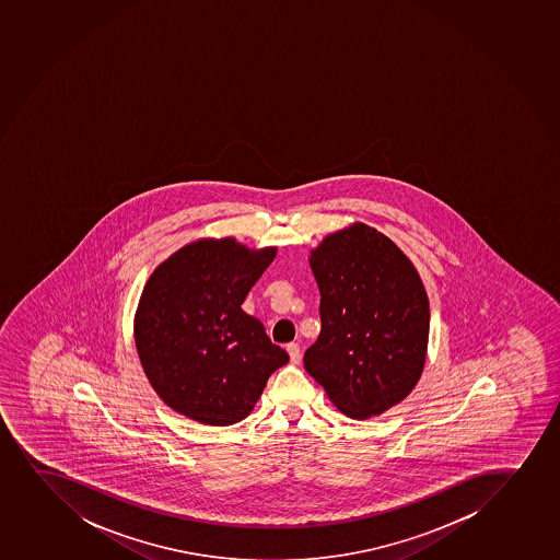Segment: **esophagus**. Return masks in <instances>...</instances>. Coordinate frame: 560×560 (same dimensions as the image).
<instances>
[{
	"label": "esophagus",
	"mask_w": 560,
	"mask_h": 560,
	"mask_svg": "<svg viewBox=\"0 0 560 560\" xmlns=\"http://www.w3.org/2000/svg\"><path fill=\"white\" fill-rule=\"evenodd\" d=\"M287 351H289L290 362H292V364H298V362L301 361L300 343L290 342L289 346H287Z\"/></svg>",
	"instance_id": "1"
}]
</instances>
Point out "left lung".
<instances>
[{
	"label": "left lung",
	"instance_id": "1",
	"mask_svg": "<svg viewBox=\"0 0 560 560\" xmlns=\"http://www.w3.org/2000/svg\"><path fill=\"white\" fill-rule=\"evenodd\" d=\"M322 331L303 362L343 415L366 420L409 396L429 337V300L415 266L380 231L355 223L311 255Z\"/></svg>",
	"mask_w": 560,
	"mask_h": 560
}]
</instances>
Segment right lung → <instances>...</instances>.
Returning <instances> with one entry per match:
<instances>
[{
	"label": "right lung",
	"instance_id": "1",
	"mask_svg": "<svg viewBox=\"0 0 560 560\" xmlns=\"http://www.w3.org/2000/svg\"><path fill=\"white\" fill-rule=\"evenodd\" d=\"M276 247L252 252L233 238L180 247L145 283L135 342L164 404L207 425L244 420L289 353L242 311Z\"/></svg>",
	"mask_w": 560,
	"mask_h": 560
}]
</instances>
